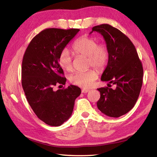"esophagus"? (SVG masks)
Instances as JSON below:
<instances>
[{"label":"esophagus","mask_w":157,"mask_h":157,"mask_svg":"<svg viewBox=\"0 0 157 157\" xmlns=\"http://www.w3.org/2000/svg\"><path fill=\"white\" fill-rule=\"evenodd\" d=\"M90 90H86V89H82V93H83V94H86V93H87L88 91H89Z\"/></svg>","instance_id":"esophagus-1"}]
</instances>
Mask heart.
<instances>
[{
	"label": "heart",
	"instance_id": "obj_1",
	"mask_svg": "<svg viewBox=\"0 0 157 157\" xmlns=\"http://www.w3.org/2000/svg\"><path fill=\"white\" fill-rule=\"evenodd\" d=\"M72 49L76 55L87 56L88 66H92L98 70H102L105 67L109 59V53L107 47L103 44H98L96 38L91 36H83L79 37L74 42ZM58 63L60 67L67 71L73 70V58L66 48L60 52ZM97 78V71L90 69L75 72L70 76V81L75 86L88 88L92 86Z\"/></svg>",
	"mask_w": 157,
	"mask_h": 157
}]
</instances>
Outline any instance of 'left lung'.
I'll use <instances>...</instances> for the list:
<instances>
[{
    "instance_id": "8db88e82",
    "label": "left lung",
    "mask_w": 157,
    "mask_h": 157,
    "mask_svg": "<svg viewBox=\"0 0 157 157\" xmlns=\"http://www.w3.org/2000/svg\"><path fill=\"white\" fill-rule=\"evenodd\" d=\"M101 34L109 50L107 66L101 75V81L115 85L98 89L100 98L98 109L111 117L127 113L137 101L143 85V68L134 44L125 34L107 24L95 26L92 32Z\"/></svg>"
}]
</instances>
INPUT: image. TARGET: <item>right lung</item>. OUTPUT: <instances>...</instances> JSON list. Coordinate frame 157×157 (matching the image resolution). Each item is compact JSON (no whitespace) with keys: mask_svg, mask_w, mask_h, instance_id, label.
<instances>
[{"mask_svg":"<svg viewBox=\"0 0 157 157\" xmlns=\"http://www.w3.org/2000/svg\"><path fill=\"white\" fill-rule=\"evenodd\" d=\"M79 31L44 30L31 40L23 56L22 86L26 98L34 113L48 125L58 127L66 121L81 94V89L73 85L54 90V86L66 82L58 63L60 52Z\"/></svg>","mask_w":157,"mask_h":157,"instance_id":"1","label":"right lung"}]
</instances>
